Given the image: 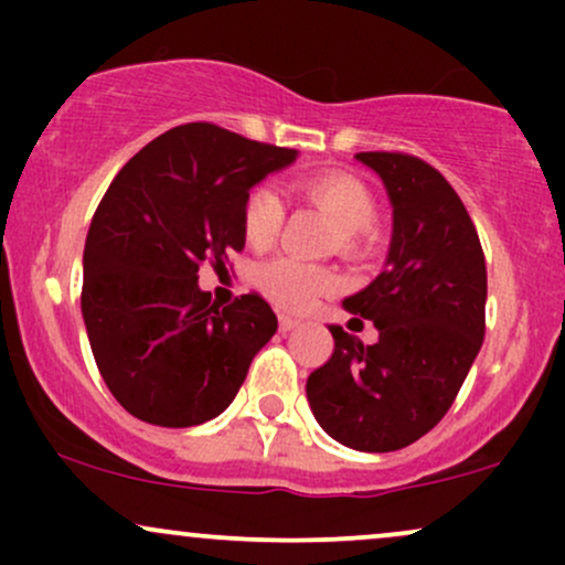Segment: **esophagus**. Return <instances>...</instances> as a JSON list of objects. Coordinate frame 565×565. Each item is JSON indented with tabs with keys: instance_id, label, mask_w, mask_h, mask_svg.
<instances>
[{
	"instance_id": "1",
	"label": "esophagus",
	"mask_w": 565,
	"mask_h": 565,
	"mask_svg": "<svg viewBox=\"0 0 565 565\" xmlns=\"http://www.w3.org/2000/svg\"><path fill=\"white\" fill-rule=\"evenodd\" d=\"M300 323H302L300 319H295V316H289V313L278 316V329H281L284 334L291 332V329H297V327H300Z\"/></svg>"
}]
</instances>
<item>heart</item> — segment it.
<instances>
[{
    "label": "heart",
    "mask_w": 565,
    "mask_h": 565,
    "mask_svg": "<svg viewBox=\"0 0 565 565\" xmlns=\"http://www.w3.org/2000/svg\"><path fill=\"white\" fill-rule=\"evenodd\" d=\"M291 196L302 204L316 206L337 225V249L345 257H359L369 249L374 238V217L377 204L366 183L348 172H316L297 178L289 185ZM281 199L270 188H252L242 206V231L246 244L255 249H268L281 233L284 225ZM257 284L263 295L274 300L278 308L305 310L321 295L334 289V276L319 265H308L291 257H276L260 265Z\"/></svg>",
    "instance_id": "b5f03b06"
}]
</instances>
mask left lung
<instances>
[{"label":"left lung","instance_id":"obj_1","mask_svg":"<svg viewBox=\"0 0 565 565\" xmlns=\"http://www.w3.org/2000/svg\"><path fill=\"white\" fill-rule=\"evenodd\" d=\"M393 204L385 270L345 308L377 327L364 345L329 327L334 350L308 377L319 425L355 451H395L449 412L486 334V260L462 199L412 153L361 151ZM359 321V319H353Z\"/></svg>","mask_w":565,"mask_h":565}]
</instances>
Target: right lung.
<instances>
[{
	"label": "right lung",
	"instance_id": "right-lung-1",
	"mask_svg": "<svg viewBox=\"0 0 565 565\" xmlns=\"http://www.w3.org/2000/svg\"><path fill=\"white\" fill-rule=\"evenodd\" d=\"M295 157L193 121L140 148L108 185L84 244L82 316L100 377L132 417L191 427L236 398L276 313L257 291L217 308L199 268L244 249L246 193Z\"/></svg>",
	"mask_w": 565,
	"mask_h": 565
}]
</instances>
